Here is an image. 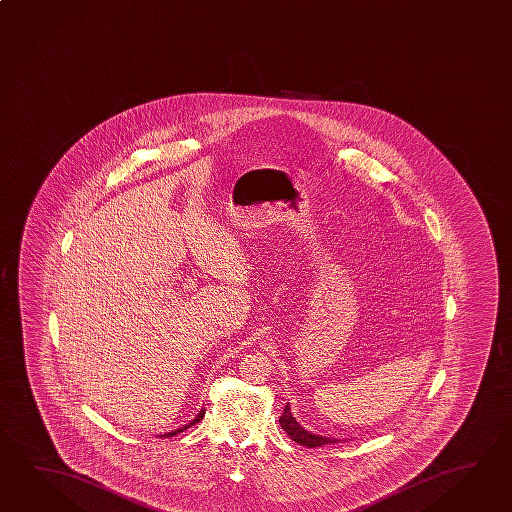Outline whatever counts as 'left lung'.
<instances>
[{
    "label": "left lung",
    "instance_id": "8db88e82",
    "mask_svg": "<svg viewBox=\"0 0 512 512\" xmlns=\"http://www.w3.org/2000/svg\"><path fill=\"white\" fill-rule=\"evenodd\" d=\"M280 425L281 429L291 436V440L300 443V445H305V447H311V449L323 447V445H331V443L338 441L334 440V438H325V436H318V434H311V432L305 431L300 423L294 420L289 403L285 405V409L281 412Z\"/></svg>",
    "mask_w": 512,
    "mask_h": 512
}]
</instances>
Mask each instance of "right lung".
<instances>
[{
	"label": "right lung",
	"mask_w": 512,
	"mask_h": 512,
	"mask_svg": "<svg viewBox=\"0 0 512 512\" xmlns=\"http://www.w3.org/2000/svg\"><path fill=\"white\" fill-rule=\"evenodd\" d=\"M203 416H205V409H201L200 414H198V416H196V418H194V420H192L191 423H189V425H185V427H181V429H178V431L167 432V434H165V436H167V438H171V436H176V434H178V432H183V431H185V429H189V427H191V425H194V423H198V421H201V418H203Z\"/></svg>",
	"instance_id": "right-lung-1"
}]
</instances>
